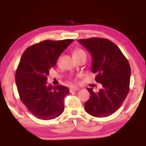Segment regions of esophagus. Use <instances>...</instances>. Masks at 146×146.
<instances>
[{
  "instance_id": "esophagus-1",
  "label": "esophagus",
  "mask_w": 146,
  "mask_h": 146,
  "mask_svg": "<svg viewBox=\"0 0 146 146\" xmlns=\"http://www.w3.org/2000/svg\"><path fill=\"white\" fill-rule=\"evenodd\" d=\"M79 89L76 87H73L70 88V92H72V91H78Z\"/></svg>"
}]
</instances>
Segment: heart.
<instances>
[{
	"label": "heart",
	"mask_w": 146,
	"mask_h": 146,
	"mask_svg": "<svg viewBox=\"0 0 146 146\" xmlns=\"http://www.w3.org/2000/svg\"><path fill=\"white\" fill-rule=\"evenodd\" d=\"M82 55L86 56V53L83 49L80 48H76L73 51V56L76 57V56H80Z\"/></svg>",
	"instance_id": "1"
}]
</instances>
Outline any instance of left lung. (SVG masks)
Masks as SVG:
<instances>
[{"instance_id":"obj_1","label":"left lung","mask_w":146,"mask_h":146,"mask_svg":"<svg viewBox=\"0 0 146 146\" xmlns=\"http://www.w3.org/2000/svg\"><path fill=\"white\" fill-rule=\"evenodd\" d=\"M92 56L91 71L102 88L98 92L87 88L91 97L84 104L86 111L95 117H108L119 109L129 91L131 68L119 48L102 38L79 39Z\"/></svg>"}]
</instances>
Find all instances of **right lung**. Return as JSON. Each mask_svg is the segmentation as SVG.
<instances>
[{"instance_id":"add662e5","label":"right lung","mask_w":146,"mask_h":146,"mask_svg":"<svg viewBox=\"0 0 146 146\" xmlns=\"http://www.w3.org/2000/svg\"><path fill=\"white\" fill-rule=\"evenodd\" d=\"M73 41L44 40L28 47L21 56L15 73L17 90L21 102L39 119H54L64 111V98L70 90L62 85H48L47 76Z\"/></svg>"}]
</instances>
